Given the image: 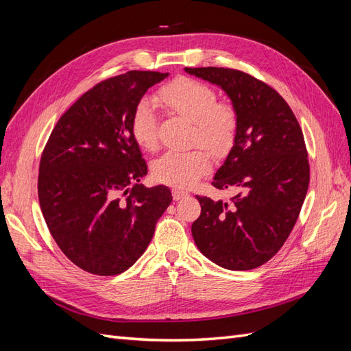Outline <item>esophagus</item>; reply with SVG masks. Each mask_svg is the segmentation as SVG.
I'll use <instances>...</instances> for the list:
<instances>
[{"mask_svg":"<svg viewBox=\"0 0 351 351\" xmlns=\"http://www.w3.org/2000/svg\"><path fill=\"white\" fill-rule=\"evenodd\" d=\"M187 196H189V193L184 192V190H180V189H174V190H173V197H174V200L184 199V197H187Z\"/></svg>","mask_w":351,"mask_h":351,"instance_id":"1","label":"esophagus"}]
</instances>
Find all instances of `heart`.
Wrapping results in <instances>:
<instances>
[{
	"label": "heart",
	"instance_id": "obj_1",
	"mask_svg": "<svg viewBox=\"0 0 351 351\" xmlns=\"http://www.w3.org/2000/svg\"><path fill=\"white\" fill-rule=\"evenodd\" d=\"M155 102L168 114H174L193 123V141L200 142L217 155L224 156L236 142L237 115L232 107L217 102V93L195 79L178 77L159 89ZM132 133L141 147L152 151L156 146V114L151 102L143 101L134 110ZM212 167L208 151H168L152 165L158 182L189 187Z\"/></svg>",
	"mask_w": 351,
	"mask_h": 351
}]
</instances>
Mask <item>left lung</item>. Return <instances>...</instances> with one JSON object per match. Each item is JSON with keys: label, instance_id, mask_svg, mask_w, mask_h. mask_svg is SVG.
Instances as JSON below:
<instances>
[{"label": "left lung", "instance_id": "left-lung-1", "mask_svg": "<svg viewBox=\"0 0 351 351\" xmlns=\"http://www.w3.org/2000/svg\"><path fill=\"white\" fill-rule=\"evenodd\" d=\"M226 92L237 136L214 187L239 192L231 204L196 196L202 206L192 234L209 261L247 271L277 253L299 218L309 187V161L295 115L281 95L240 70L184 69Z\"/></svg>", "mask_w": 351, "mask_h": 351}]
</instances>
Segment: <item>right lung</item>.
<instances>
[{
  "label": "right lung",
  "instance_id": "add662e5",
  "mask_svg": "<svg viewBox=\"0 0 351 351\" xmlns=\"http://www.w3.org/2000/svg\"><path fill=\"white\" fill-rule=\"evenodd\" d=\"M168 74L134 70L101 82L49 136L39 165V205L58 247L83 271L129 269L171 204L167 186L141 184L147 165L132 133L143 95Z\"/></svg>",
  "mask_w": 351,
  "mask_h": 351
}]
</instances>
